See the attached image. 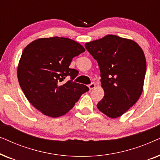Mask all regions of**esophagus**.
<instances>
[{"instance_id": "34e87169", "label": "esophagus", "mask_w": 160, "mask_h": 160, "mask_svg": "<svg viewBox=\"0 0 160 160\" xmlns=\"http://www.w3.org/2000/svg\"><path fill=\"white\" fill-rule=\"evenodd\" d=\"M95 87H96V85H95V84H94V83H92V84H89V85H88L89 89H90V90H92V89H93L94 88H95Z\"/></svg>"}]
</instances>
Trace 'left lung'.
<instances>
[{
  "instance_id": "1",
  "label": "left lung",
  "mask_w": 160,
  "mask_h": 160,
  "mask_svg": "<svg viewBox=\"0 0 160 160\" xmlns=\"http://www.w3.org/2000/svg\"><path fill=\"white\" fill-rule=\"evenodd\" d=\"M85 48L100 68L105 95L98 108L112 119L119 117L143 92L146 70L143 51L134 41L115 35L87 43Z\"/></svg>"
}]
</instances>
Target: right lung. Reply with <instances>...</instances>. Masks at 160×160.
<instances>
[{
	"label": "right lung",
	"mask_w": 160,
	"mask_h": 160,
	"mask_svg": "<svg viewBox=\"0 0 160 160\" xmlns=\"http://www.w3.org/2000/svg\"><path fill=\"white\" fill-rule=\"evenodd\" d=\"M84 52L80 43L58 36L36 39L24 49L17 68L19 85L28 101L44 115L65 114L89 90L73 82L78 72L69 68L72 59ZM68 75L72 80L65 82Z\"/></svg>",
	"instance_id": "right-lung-1"
}]
</instances>
